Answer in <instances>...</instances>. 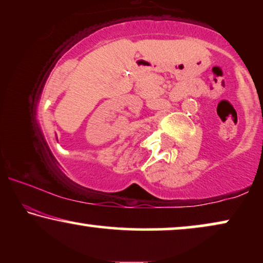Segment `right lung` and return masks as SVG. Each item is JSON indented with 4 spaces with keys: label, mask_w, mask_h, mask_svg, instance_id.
<instances>
[{
    "label": "right lung",
    "mask_w": 263,
    "mask_h": 263,
    "mask_svg": "<svg viewBox=\"0 0 263 263\" xmlns=\"http://www.w3.org/2000/svg\"><path fill=\"white\" fill-rule=\"evenodd\" d=\"M39 135H41V133H39Z\"/></svg>",
    "instance_id": "add662e5"
}]
</instances>
